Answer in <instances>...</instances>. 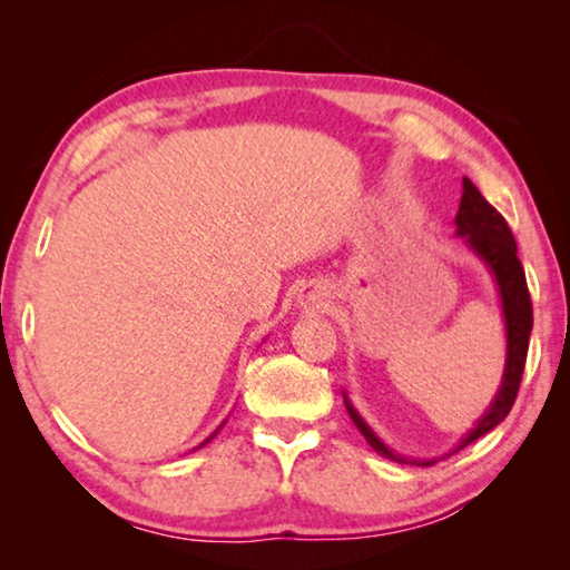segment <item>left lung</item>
Masks as SVG:
<instances>
[{
    "mask_svg": "<svg viewBox=\"0 0 570 570\" xmlns=\"http://www.w3.org/2000/svg\"><path fill=\"white\" fill-rule=\"evenodd\" d=\"M455 224H458V234L468 236V244L475 248V254L490 268H493L500 286V296H503L505 332H508V364L503 374V387H500L495 402L490 404L485 417L478 422V428L460 442V448H468L470 442H475L478 438L485 435V432L493 430L495 424L503 422L508 417L510 407H513L520 390V380H523V370H525L530 330H533V304H530L525 272L518 258V244L513 234H510V226L505 224V218L500 216L485 198H482V193L472 186V180L468 178L462 180V198H460V210H458ZM346 412H350L352 422L356 424V430L362 432L364 440L370 442L382 458L394 460V462H410L384 448L382 440H377V435L366 428L350 402H346ZM417 465L430 468L435 465V460H422Z\"/></svg>",
    "mask_w": 570,
    "mask_h": 570,
    "instance_id": "obj_1",
    "label": "left lung"
}]
</instances>
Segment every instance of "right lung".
Segmentation results:
<instances>
[{
	"mask_svg": "<svg viewBox=\"0 0 570 570\" xmlns=\"http://www.w3.org/2000/svg\"><path fill=\"white\" fill-rule=\"evenodd\" d=\"M206 442H208V440H206Z\"/></svg>",
	"mask_w": 570,
	"mask_h": 570,
	"instance_id": "add662e5",
	"label": "right lung"
}]
</instances>
